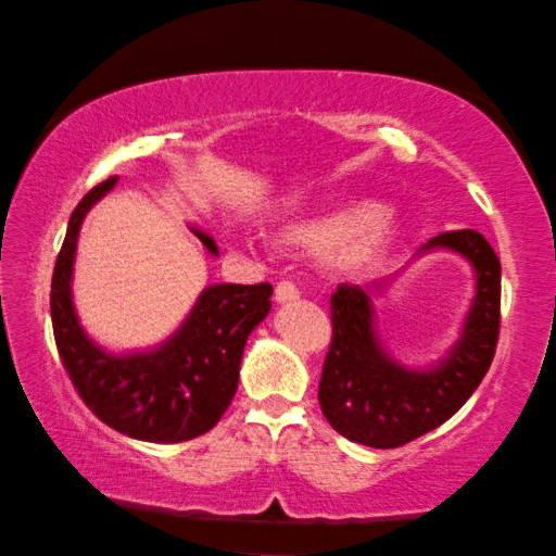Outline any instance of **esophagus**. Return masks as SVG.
<instances>
[{
  "label": "esophagus",
  "mask_w": 556,
  "mask_h": 556,
  "mask_svg": "<svg viewBox=\"0 0 556 556\" xmlns=\"http://www.w3.org/2000/svg\"><path fill=\"white\" fill-rule=\"evenodd\" d=\"M300 298L298 288L290 283V280H280V283L276 286V303L278 305H288V303H295V300Z\"/></svg>",
  "instance_id": "esophagus-1"
}]
</instances>
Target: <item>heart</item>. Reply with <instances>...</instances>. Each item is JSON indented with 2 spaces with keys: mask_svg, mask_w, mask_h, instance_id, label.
Here are the masks:
<instances>
[{
  "mask_svg": "<svg viewBox=\"0 0 556 556\" xmlns=\"http://www.w3.org/2000/svg\"><path fill=\"white\" fill-rule=\"evenodd\" d=\"M396 233V214L369 202H342L295 216L283 226L286 243L327 251L332 268L354 273L375 263Z\"/></svg>",
  "mask_w": 556,
  "mask_h": 556,
  "instance_id": "obj_1",
  "label": "heart"
}]
</instances>
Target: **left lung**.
Returning <instances> with one entry per match:
<instances>
[{"label": "left lung", "mask_w": 556, "mask_h": 556, "mask_svg": "<svg viewBox=\"0 0 556 556\" xmlns=\"http://www.w3.org/2000/svg\"><path fill=\"white\" fill-rule=\"evenodd\" d=\"M451 251L476 276V295L460 338L429 367H408L381 342L371 298L384 295L396 276L371 286L342 283L332 295V344L320 377V408L344 439L369 448H396L448 421L483 381L500 332V258L483 233L445 231L414 253Z\"/></svg>", "instance_id": "obj_1"}]
</instances>
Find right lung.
Segmentation results:
<instances>
[{
	"mask_svg": "<svg viewBox=\"0 0 556 556\" xmlns=\"http://www.w3.org/2000/svg\"><path fill=\"white\" fill-rule=\"evenodd\" d=\"M117 185V177L90 189L73 208L51 280L53 338L73 387L100 421L130 439L179 443L218 424L239 387L249 334L270 313V283H216L175 332L152 350L111 352L88 338L73 305V263L86 214ZM204 249L218 256L216 241L192 226Z\"/></svg>",
	"mask_w": 556,
	"mask_h": 556,
	"instance_id": "obj_1",
	"label": "right lung"
}]
</instances>
